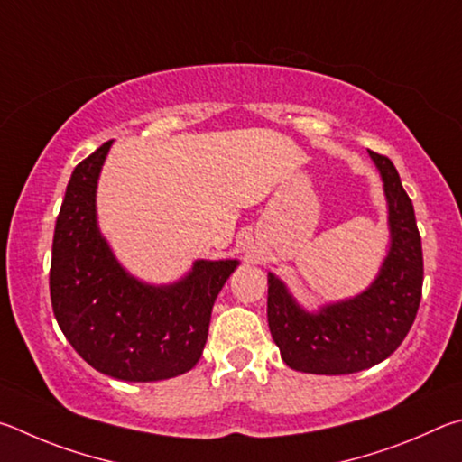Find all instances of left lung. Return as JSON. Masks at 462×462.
<instances>
[{
  "instance_id": "obj_1",
  "label": "left lung",
  "mask_w": 462,
  "mask_h": 462,
  "mask_svg": "<svg viewBox=\"0 0 462 462\" xmlns=\"http://www.w3.org/2000/svg\"><path fill=\"white\" fill-rule=\"evenodd\" d=\"M382 174L390 249L377 278L349 300L304 310L284 282L268 273V325L288 367L317 375L369 369L398 349L422 298L424 260L414 205L390 158L369 152Z\"/></svg>"
}]
</instances>
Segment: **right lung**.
Wrapping results in <instances>:
<instances>
[{
  "label": "right lung",
  "instance_id": "right-lung-1",
  "mask_svg": "<svg viewBox=\"0 0 462 462\" xmlns=\"http://www.w3.org/2000/svg\"><path fill=\"white\" fill-rule=\"evenodd\" d=\"M113 142L72 172L54 226L51 300L80 357L124 382H160L197 365L218 292L237 260H197L182 280L152 286L127 273L97 225V180Z\"/></svg>",
  "mask_w": 462,
  "mask_h": 462
}]
</instances>
